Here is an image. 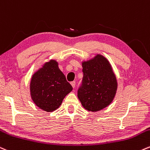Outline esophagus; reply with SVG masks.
Segmentation results:
<instances>
[{
  "label": "esophagus",
  "mask_w": 150,
  "mask_h": 150,
  "mask_svg": "<svg viewBox=\"0 0 150 150\" xmlns=\"http://www.w3.org/2000/svg\"><path fill=\"white\" fill-rule=\"evenodd\" d=\"M70 84H71V86H73V88H75V81H73V82H70Z\"/></svg>",
  "instance_id": "esophagus-1"
}]
</instances>
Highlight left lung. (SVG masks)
I'll return each mask as SVG.
<instances>
[{
  "mask_svg": "<svg viewBox=\"0 0 150 150\" xmlns=\"http://www.w3.org/2000/svg\"><path fill=\"white\" fill-rule=\"evenodd\" d=\"M84 74L77 97L83 108L93 112L101 110L114 100L118 84L110 63L100 54L82 61Z\"/></svg>",
  "mask_w": 150,
  "mask_h": 150,
  "instance_id": "obj_1",
  "label": "left lung"
}]
</instances>
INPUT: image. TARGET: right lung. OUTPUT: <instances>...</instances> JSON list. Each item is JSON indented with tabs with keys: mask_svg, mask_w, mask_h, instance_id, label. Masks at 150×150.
<instances>
[{
	"mask_svg": "<svg viewBox=\"0 0 150 150\" xmlns=\"http://www.w3.org/2000/svg\"><path fill=\"white\" fill-rule=\"evenodd\" d=\"M73 90L55 59H49L32 75L30 94L34 103L42 110H56Z\"/></svg>",
	"mask_w": 150,
	"mask_h": 150,
	"instance_id": "obj_1",
	"label": "right lung"
}]
</instances>
